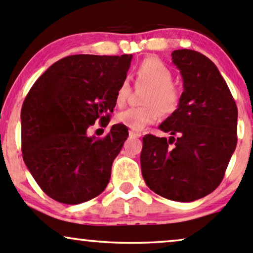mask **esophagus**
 <instances>
[{
	"label": "esophagus",
	"mask_w": 253,
	"mask_h": 253,
	"mask_svg": "<svg viewBox=\"0 0 253 253\" xmlns=\"http://www.w3.org/2000/svg\"><path fill=\"white\" fill-rule=\"evenodd\" d=\"M129 135H130V137H132V138H138V137H141L142 133H141V132H137V131H132V130H130Z\"/></svg>",
	"instance_id": "esophagus-1"
}]
</instances>
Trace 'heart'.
I'll use <instances>...</instances> for the list:
<instances>
[{
	"instance_id": "1",
	"label": "heart",
	"mask_w": 253,
	"mask_h": 253,
	"mask_svg": "<svg viewBox=\"0 0 253 253\" xmlns=\"http://www.w3.org/2000/svg\"><path fill=\"white\" fill-rule=\"evenodd\" d=\"M136 77L139 83L150 86L143 103L145 106L129 108L116 116V122L133 131H141L145 126L159 121L161 112L168 116L176 111L181 100V91L173 83V71L165 62L155 58L144 59L136 67ZM130 93V83L123 79L116 91V105L126 103Z\"/></svg>"
}]
</instances>
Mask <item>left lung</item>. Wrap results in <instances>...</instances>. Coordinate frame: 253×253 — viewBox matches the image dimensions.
<instances>
[{
  "label": "left lung",
  "mask_w": 253,
  "mask_h": 253,
  "mask_svg": "<svg viewBox=\"0 0 253 253\" xmlns=\"http://www.w3.org/2000/svg\"><path fill=\"white\" fill-rule=\"evenodd\" d=\"M171 59L182 76L183 92L179 108L159 126L171 136H144L141 169L156 194L189 203L220 185L237 147L238 109L207 56L176 49Z\"/></svg>",
  "instance_id": "left-lung-1"
}]
</instances>
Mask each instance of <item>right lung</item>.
Masks as SVG:
<instances>
[{"label":"right lung","mask_w":253,"mask_h":253,"mask_svg":"<svg viewBox=\"0 0 253 253\" xmlns=\"http://www.w3.org/2000/svg\"><path fill=\"white\" fill-rule=\"evenodd\" d=\"M132 55L78 54L60 59L39 78L21 110L22 156L40 188L61 204L98 197L108 186L112 162L129 136L115 124L103 138L88 136L106 126L116 91Z\"/></svg>","instance_id":"1"}]
</instances>
